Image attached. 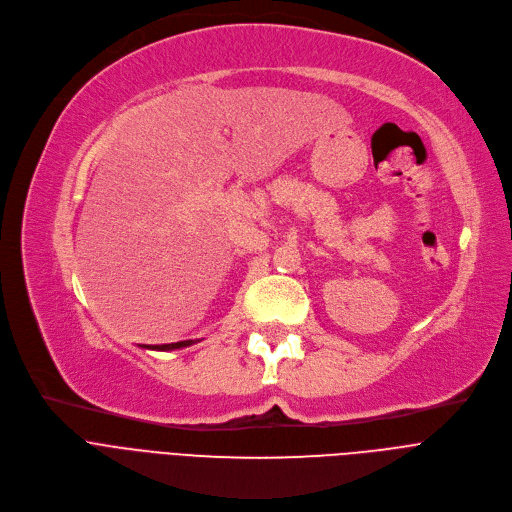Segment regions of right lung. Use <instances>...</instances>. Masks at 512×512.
I'll use <instances>...</instances> for the list:
<instances>
[{"label":"right lung","instance_id":"obj_1","mask_svg":"<svg viewBox=\"0 0 512 512\" xmlns=\"http://www.w3.org/2000/svg\"><path fill=\"white\" fill-rule=\"evenodd\" d=\"M195 344L193 340H180V342H172V344H143V348H149V351H176V348H184Z\"/></svg>","mask_w":512,"mask_h":512}]
</instances>
